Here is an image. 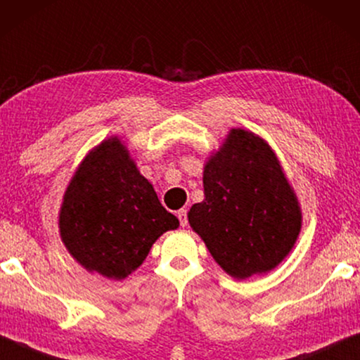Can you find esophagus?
<instances>
[{"mask_svg": "<svg viewBox=\"0 0 360 360\" xmlns=\"http://www.w3.org/2000/svg\"><path fill=\"white\" fill-rule=\"evenodd\" d=\"M178 218H179L181 226H186V224H187V210H184V208H182V210H179L178 212Z\"/></svg>", "mask_w": 360, "mask_h": 360, "instance_id": "1", "label": "esophagus"}]
</instances>
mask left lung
Returning a JSON list of instances; mask_svg holds the SVG:
<instances>
[{"instance_id":"obj_1","label":"left lung","mask_w":360,"mask_h":360,"mask_svg":"<svg viewBox=\"0 0 360 360\" xmlns=\"http://www.w3.org/2000/svg\"><path fill=\"white\" fill-rule=\"evenodd\" d=\"M202 202L189 224L236 280L268 273L289 255L302 210L276 153L260 136L231 129L203 166Z\"/></svg>"}]
</instances>
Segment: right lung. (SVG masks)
Listing matches in <instances>:
<instances>
[{
  "label": "right lung",
  "mask_w": 360,
  "mask_h": 360,
  "mask_svg": "<svg viewBox=\"0 0 360 360\" xmlns=\"http://www.w3.org/2000/svg\"><path fill=\"white\" fill-rule=\"evenodd\" d=\"M60 236L72 259L90 273L121 281L147 259L160 236L179 219L117 136L101 141L77 166L64 191Z\"/></svg>",
  "instance_id": "add662e5"
}]
</instances>
